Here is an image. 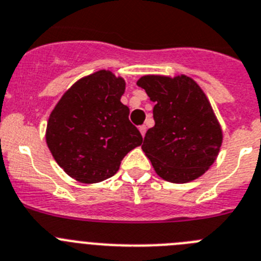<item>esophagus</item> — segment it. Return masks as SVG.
<instances>
[{
	"label": "esophagus",
	"mask_w": 261,
	"mask_h": 261,
	"mask_svg": "<svg viewBox=\"0 0 261 261\" xmlns=\"http://www.w3.org/2000/svg\"><path fill=\"white\" fill-rule=\"evenodd\" d=\"M139 131H140V134H142V137H144V135H146V131H147V127L146 126H139Z\"/></svg>",
	"instance_id": "1"
}]
</instances>
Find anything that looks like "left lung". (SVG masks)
I'll list each match as a JSON object with an SVG mask.
<instances>
[{
  "mask_svg": "<svg viewBox=\"0 0 261 261\" xmlns=\"http://www.w3.org/2000/svg\"><path fill=\"white\" fill-rule=\"evenodd\" d=\"M137 84L155 102V126L146 133L142 149L156 173L174 184L201 177L217 160L223 140L203 90L185 74H146Z\"/></svg>",
  "mask_w": 261,
  "mask_h": 261,
  "instance_id": "8db88e82",
  "label": "left lung"
}]
</instances>
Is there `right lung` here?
<instances>
[{"instance_id": "1", "label": "right lung", "mask_w": 261, "mask_h": 261, "mask_svg": "<svg viewBox=\"0 0 261 261\" xmlns=\"http://www.w3.org/2000/svg\"><path fill=\"white\" fill-rule=\"evenodd\" d=\"M126 83L99 69L72 85L51 112L46 142L63 171L83 184L112 177L143 138L121 102Z\"/></svg>"}]
</instances>
